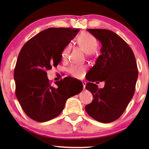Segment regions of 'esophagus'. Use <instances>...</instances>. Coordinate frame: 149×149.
<instances>
[{"instance_id":"obj_1","label":"esophagus","mask_w":149,"mask_h":149,"mask_svg":"<svg viewBox=\"0 0 149 149\" xmlns=\"http://www.w3.org/2000/svg\"><path fill=\"white\" fill-rule=\"evenodd\" d=\"M82 83H83V88L84 90H85V86H86V83L85 81H82Z\"/></svg>"}]
</instances>
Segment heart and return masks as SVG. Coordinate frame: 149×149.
I'll return each instance as SVG.
<instances>
[{
    "instance_id": "obj_1",
    "label": "heart",
    "mask_w": 149,
    "mask_h": 149,
    "mask_svg": "<svg viewBox=\"0 0 149 149\" xmlns=\"http://www.w3.org/2000/svg\"><path fill=\"white\" fill-rule=\"evenodd\" d=\"M77 43L79 47L86 54H91L97 50L99 43L96 38L89 33H83L77 37ZM69 52V47L66 46L61 52L63 59L66 58ZM84 67L83 66L73 65L69 68V72L75 77H80L83 74Z\"/></svg>"
}]
</instances>
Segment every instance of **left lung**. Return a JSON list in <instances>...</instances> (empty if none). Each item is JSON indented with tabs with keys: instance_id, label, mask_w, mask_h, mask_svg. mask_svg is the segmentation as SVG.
I'll return each instance as SVG.
<instances>
[{
	"instance_id": "8db88e82",
	"label": "left lung",
	"mask_w": 149,
	"mask_h": 149,
	"mask_svg": "<svg viewBox=\"0 0 149 149\" xmlns=\"http://www.w3.org/2000/svg\"><path fill=\"white\" fill-rule=\"evenodd\" d=\"M102 43L100 55L89 72L86 89L93 99L85 107L91 118L110 123L124 112L134 95L138 75L136 61L131 47L118 34L102 29H87ZM104 81L103 88L91 81ZM99 83V82H97Z\"/></svg>"
}]
</instances>
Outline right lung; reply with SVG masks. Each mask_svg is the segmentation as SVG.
Instances as JSON below:
<instances>
[{
	"label": "right lung",
	"instance_id": "right-lung-1",
	"mask_svg": "<svg viewBox=\"0 0 149 149\" xmlns=\"http://www.w3.org/2000/svg\"><path fill=\"white\" fill-rule=\"evenodd\" d=\"M79 29L49 28L25 43L19 53L14 70L15 93L25 113L30 118L44 122L62 112L68 98L83 90H75L67 77L51 86L47 70L61 60L63 49Z\"/></svg>",
	"mask_w": 149,
	"mask_h": 149
}]
</instances>
